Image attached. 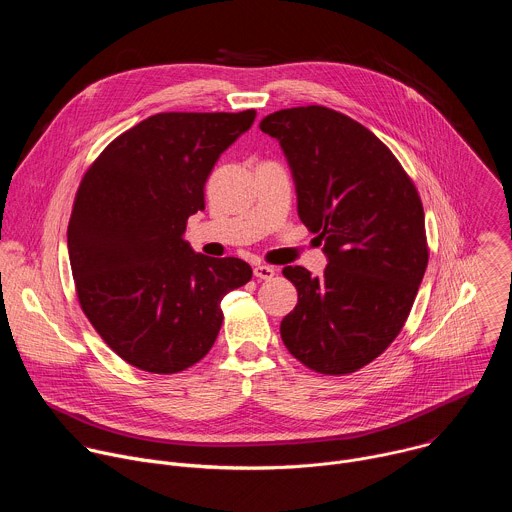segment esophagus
<instances>
[{
    "mask_svg": "<svg viewBox=\"0 0 512 512\" xmlns=\"http://www.w3.org/2000/svg\"><path fill=\"white\" fill-rule=\"evenodd\" d=\"M275 273H277L275 267L265 265V263H259V265H255V269H253V275H255L257 279H271Z\"/></svg>",
    "mask_w": 512,
    "mask_h": 512,
    "instance_id": "34e87169",
    "label": "esophagus"
}]
</instances>
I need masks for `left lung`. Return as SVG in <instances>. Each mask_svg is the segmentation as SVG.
Wrapping results in <instances>:
<instances>
[{"label":"left lung","instance_id":"obj_1","mask_svg":"<svg viewBox=\"0 0 512 512\" xmlns=\"http://www.w3.org/2000/svg\"><path fill=\"white\" fill-rule=\"evenodd\" d=\"M287 158L302 223L324 241L328 265L283 267L298 306L281 340L308 369L348 375L401 332L427 267L415 184L364 125L322 105L281 109L259 123Z\"/></svg>","mask_w":512,"mask_h":512}]
</instances>
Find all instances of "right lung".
<instances>
[{"instance_id": "1", "label": "right lung", "mask_w": 512, "mask_h": 512, "mask_svg": "<svg viewBox=\"0 0 512 512\" xmlns=\"http://www.w3.org/2000/svg\"><path fill=\"white\" fill-rule=\"evenodd\" d=\"M241 113H158L113 139L87 170L68 223L81 308L135 369L172 375L212 348L221 300L251 265L194 253L184 231L204 210L216 160L255 121Z\"/></svg>"}]
</instances>
